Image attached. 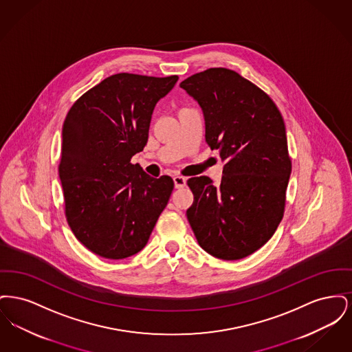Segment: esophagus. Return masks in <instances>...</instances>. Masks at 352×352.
Returning <instances> with one entry per match:
<instances>
[{"label": "esophagus", "instance_id": "1", "mask_svg": "<svg viewBox=\"0 0 352 352\" xmlns=\"http://www.w3.org/2000/svg\"><path fill=\"white\" fill-rule=\"evenodd\" d=\"M173 179H174V186H175V188H182V187L186 186V178H184V177L175 175Z\"/></svg>", "mask_w": 352, "mask_h": 352}]
</instances>
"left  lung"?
<instances>
[{
    "mask_svg": "<svg viewBox=\"0 0 352 352\" xmlns=\"http://www.w3.org/2000/svg\"><path fill=\"white\" fill-rule=\"evenodd\" d=\"M179 85L201 105L206 142L224 162L218 184L206 175L187 181L188 223L211 256L244 258L284 217L292 173L284 118L263 89L228 68H208Z\"/></svg>",
    "mask_w": 352,
    "mask_h": 352,
    "instance_id": "left-lung-1",
    "label": "left lung"
}]
</instances>
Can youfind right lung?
<instances>
[{
  "label": "right lung",
  "mask_w": 352,
  "mask_h": 352,
  "mask_svg": "<svg viewBox=\"0 0 352 352\" xmlns=\"http://www.w3.org/2000/svg\"><path fill=\"white\" fill-rule=\"evenodd\" d=\"M178 80L121 72L74 102L63 124L59 178L68 226L85 248L120 260L141 251L174 182L131 162L144 151L155 104Z\"/></svg>",
  "instance_id": "obj_1"
}]
</instances>
